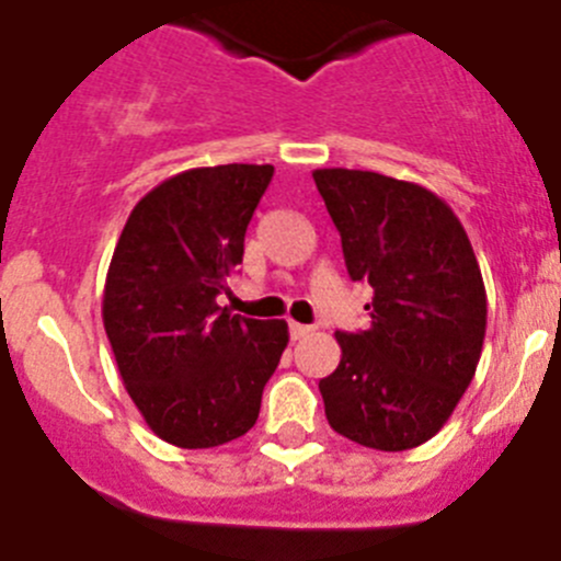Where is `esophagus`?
I'll use <instances>...</instances> for the list:
<instances>
[{
	"label": "esophagus",
	"mask_w": 561,
	"mask_h": 561,
	"mask_svg": "<svg viewBox=\"0 0 561 561\" xmlns=\"http://www.w3.org/2000/svg\"><path fill=\"white\" fill-rule=\"evenodd\" d=\"M312 332V327L307 324H296V321H290V337L293 341H299V337H307Z\"/></svg>",
	"instance_id": "1"
}]
</instances>
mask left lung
Instances as JSON below:
<instances>
[{
  "label": "left lung",
  "mask_w": 561,
  "mask_h": 561,
  "mask_svg": "<svg viewBox=\"0 0 561 561\" xmlns=\"http://www.w3.org/2000/svg\"><path fill=\"white\" fill-rule=\"evenodd\" d=\"M371 327L335 332L341 363L318 382L335 433L375 450L425 444L476 377L486 287L461 220L438 195L368 170H316Z\"/></svg>",
  "instance_id": "left-lung-1"
}]
</instances>
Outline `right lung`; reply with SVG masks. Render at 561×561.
Returning a JSON list of instances; mask_svg holds the SVG:
<instances>
[{"instance_id":"right-lung-1","label":"right lung","mask_w":561,"mask_h":561,"mask_svg":"<svg viewBox=\"0 0 561 561\" xmlns=\"http://www.w3.org/2000/svg\"><path fill=\"white\" fill-rule=\"evenodd\" d=\"M271 179V164H218L161 181L134 206L111 256L103 324L119 377L150 431L184 450L220 447L256 425L287 346L285 321L218 305Z\"/></svg>"}]
</instances>
